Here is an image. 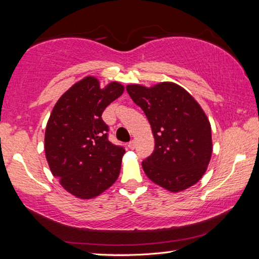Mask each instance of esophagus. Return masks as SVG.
<instances>
[{
	"label": "esophagus",
	"instance_id": "esophagus-1",
	"mask_svg": "<svg viewBox=\"0 0 259 259\" xmlns=\"http://www.w3.org/2000/svg\"><path fill=\"white\" fill-rule=\"evenodd\" d=\"M128 147L130 148V150H134V148L136 147V143H135V140H131V142L128 144Z\"/></svg>",
	"mask_w": 259,
	"mask_h": 259
}]
</instances>
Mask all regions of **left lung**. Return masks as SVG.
<instances>
[{"label": "left lung", "mask_w": 259, "mask_h": 259, "mask_svg": "<svg viewBox=\"0 0 259 259\" xmlns=\"http://www.w3.org/2000/svg\"><path fill=\"white\" fill-rule=\"evenodd\" d=\"M126 91L154 136V152L142 163L146 176L172 193L198 183L212 154L211 125L200 104L174 82L128 84Z\"/></svg>", "instance_id": "left-lung-1"}]
</instances>
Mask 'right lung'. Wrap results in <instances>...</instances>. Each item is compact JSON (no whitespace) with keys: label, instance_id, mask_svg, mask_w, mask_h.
I'll return each instance as SVG.
<instances>
[{"label":"right lung","instance_id":"add662e5","mask_svg":"<svg viewBox=\"0 0 259 259\" xmlns=\"http://www.w3.org/2000/svg\"><path fill=\"white\" fill-rule=\"evenodd\" d=\"M123 91L120 82L102 88L97 77L85 76L63 94L50 114L45 135L48 164L78 199L96 198L119 177L125 151L108 142L102 114Z\"/></svg>","mask_w":259,"mask_h":259}]
</instances>
